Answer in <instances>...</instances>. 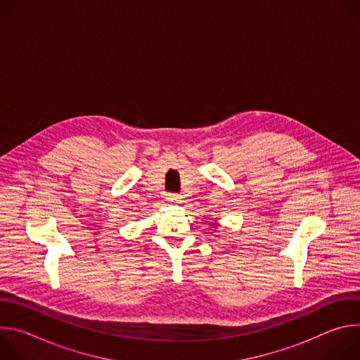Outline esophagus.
I'll return each mask as SVG.
<instances>
[{
    "label": "esophagus",
    "instance_id": "obj_1",
    "mask_svg": "<svg viewBox=\"0 0 360 360\" xmlns=\"http://www.w3.org/2000/svg\"><path fill=\"white\" fill-rule=\"evenodd\" d=\"M167 199H168V202H169L171 205H181V203L184 202V199H182L181 195H174V193H169Z\"/></svg>",
    "mask_w": 360,
    "mask_h": 360
}]
</instances>
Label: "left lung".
<instances>
[{"mask_svg": "<svg viewBox=\"0 0 360 360\" xmlns=\"http://www.w3.org/2000/svg\"><path fill=\"white\" fill-rule=\"evenodd\" d=\"M215 226H218V222H214V224H211V228H215Z\"/></svg>", "mask_w": 360, "mask_h": 360, "instance_id": "1", "label": "left lung"}]
</instances>
